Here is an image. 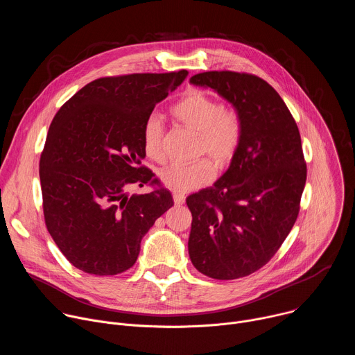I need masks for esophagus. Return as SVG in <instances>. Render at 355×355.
<instances>
[{"label": "esophagus", "instance_id": "1", "mask_svg": "<svg viewBox=\"0 0 355 355\" xmlns=\"http://www.w3.org/2000/svg\"><path fill=\"white\" fill-rule=\"evenodd\" d=\"M173 198H174V204L175 205H182L184 202H185V195L180 193V192H174Z\"/></svg>", "mask_w": 355, "mask_h": 355}]
</instances>
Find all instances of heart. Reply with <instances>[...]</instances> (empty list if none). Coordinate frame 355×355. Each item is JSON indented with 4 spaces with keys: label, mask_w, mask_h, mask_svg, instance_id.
I'll return each instance as SVG.
<instances>
[{
    "label": "heart",
    "mask_w": 355,
    "mask_h": 355,
    "mask_svg": "<svg viewBox=\"0 0 355 355\" xmlns=\"http://www.w3.org/2000/svg\"><path fill=\"white\" fill-rule=\"evenodd\" d=\"M171 115L198 135V155H208L220 168L232 162L243 132L240 115L234 108L223 107L205 91L191 89L171 108ZM141 143L148 159L155 162L166 159L164 128L159 115L153 114L146 119ZM159 177L166 188L181 193L211 182L215 168L207 159L193 163H171L162 168Z\"/></svg>",
    "instance_id": "1"
}]
</instances>
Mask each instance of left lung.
<instances>
[{
  "mask_svg": "<svg viewBox=\"0 0 355 355\" xmlns=\"http://www.w3.org/2000/svg\"><path fill=\"white\" fill-rule=\"evenodd\" d=\"M189 83L225 98L243 129L227 171L187 198L189 259L214 279L247 277L271 260L297 218L306 182L300 135L279 94L257 76L207 71Z\"/></svg>",
  "mask_w": 355,
  "mask_h": 355,
  "instance_id": "left-lung-1",
  "label": "left lung"
}]
</instances>
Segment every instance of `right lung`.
I'll list each match as a JSON object with an SVG mask.
<instances>
[{
	"label": "right lung",
	"instance_id": "obj_1",
	"mask_svg": "<svg viewBox=\"0 0 355 355\" xmlns=\"http://www.w3.org/2000/svg\"><path fill=\"white\" fill-rule=\"evenodd\" d=\"M188 71L98 78L59 110L39 163L46 227L78 270L116 275L137 260L140 241L174 200L146 167L141 132L155 107ZM136 183L150 194L129 197Z\"/></svg>",
	"mask_w": 355,
	"mask_h": 355
}]
</instances>
